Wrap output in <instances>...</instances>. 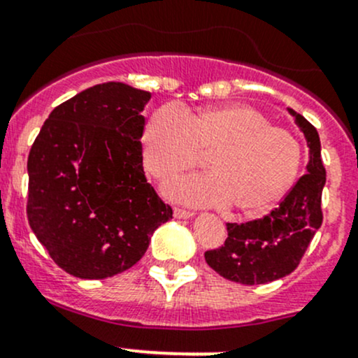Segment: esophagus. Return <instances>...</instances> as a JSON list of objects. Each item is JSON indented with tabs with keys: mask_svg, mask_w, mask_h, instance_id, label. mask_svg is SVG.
I'll use <instances>...</instances> for the list:
<instances>
[{
	"mask_svg": "<svg viewBox=\"0 0 358 358\" xmlns=\"http://www.w3.org/2000/svg\"><path fill=\"white\" fill-rule=\"evenodd\" d=\"M193 211H187L182 208H176L174 210V217L179 218V220H186V218H193Z\"/></svg>",
	"mask_w": 358,
	"mask_h": 358,
	"instance_id": "34e87169",
	"label": "esophagus"
}]
</instances>
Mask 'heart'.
<instances>
[{
  "instance_id": "b5f03b06",
  "label": "heart",
  "mask_w": 358,
  "mask_h": 358,
  "mask_svg": "<svg viewBox=\"0 0 358 358\" xmlns=\"http://www.w3.org/2000/svg\"><path fill=\"white\" fill-rule=\"evenodd\" d=\"M143 162L164 179L194 167L201 152H211V174H194L165 182L164 193L198 206L236 205L259 211L278 201L297 179L302 147L283 128L270 126L255 107H210L187 114L176 103L159 107L141 138Z\"/></svg>"
}]
</instances>
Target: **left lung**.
Masks as SVG:
<instances>
[{
    "label": "left lung",
    "mask_w": 358,
    "mask_h": 358,
    "mask_svg": "<svg viewBox=\"0 0 358 358\" xmlns=\"http://www.w3.org/2000/svg\"><path fill=\"white\" fill-rule=\"evenodd\" d=\"M309 147L306 172L266 217L245 224H227L229 237L205 259L224 278L242 285H261L290 275L322 224L321 194L326 171L317 129L288 107Z\"/></svg>",
    "instance_id": "1"
}]
</instances>
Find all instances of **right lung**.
I'll use <instances>...</instances> for the list:
<instances>
[{
	"label": "right lung",
	"mask_w": 358,
	"mask_h": 358,
	"mask_svg": "<svg viewBox=\"0 0 358 358\" xmlns=\"http://www.w3.org/2000/svg\"><path fill=\"white\" fill-rule=\"evenodd\" d=\"M150 99L119 82L87 88L49 114L30 148V229L76 278L131 268L172 218L143 171L141 113Z\"/></svg>",
	"instance_id": "obj_1"
}]
</instances>
